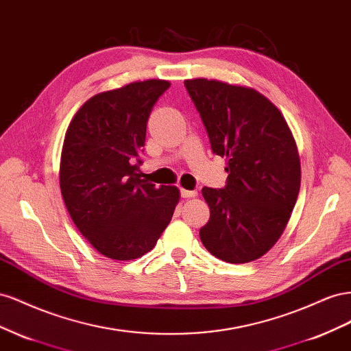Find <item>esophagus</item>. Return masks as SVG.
I'll return each mask as SVG.
<instances>
[{"instance_id":"34e87169","label":"esophagus","mask_w":351,"mask_h":351,"mask_svg":"<svg viewBox=\"0 0 351 351\" xmlns=\"http://www.w3.org/2000/svg\"><path fill=\"white\" fill-rule=\"evenodd\" d=\"M197 191H189V189H181V195L184 197V198H193V197H197Z\"/></svg>"}]
</instances>
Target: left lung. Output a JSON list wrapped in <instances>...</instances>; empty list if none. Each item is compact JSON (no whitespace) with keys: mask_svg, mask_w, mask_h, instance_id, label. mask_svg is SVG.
Returning a JSON list of instances; mask_svg holds the SVG:
<instances>
[{"mask_svg":"<svg viewBox=\"0 0 351 351\" xmlns=\"http://www.w3.org/2000/svg\"><path fill=\"white\" fill-rule=\"evenodd\" d=\"M213 153L226 157V185L202 189L210 207L199 239L215 257L248 263L272 248L295 206L302 169L294 136L269 99L248 86L186 79Z\"/></svg>","mask_w":351,"mask_h":351,"instance_id":"left-lung-1","label":"left lung"}]
</instances>
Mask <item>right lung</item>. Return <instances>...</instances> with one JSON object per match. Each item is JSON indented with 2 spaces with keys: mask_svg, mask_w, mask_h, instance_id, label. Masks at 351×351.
<instances>
[{
  "mask_svg": "<svg viewBox=\"0 0 351 351\" xmlns=\"http://www.w3.org/2000/svg\"><path fill=\"white\" fill-rule=\"evenodd\" d=\"M169 81L147 79L91 97L70 122L60 189L73 223L98 253L132 260L153 250L179 189L141 179L147 122Z\"/></svg>",
  "mask_w": 351,
  "mask_h": 351,
  "instance_id": "add662e5",
  "label": "right lung"
}]
</instances>
